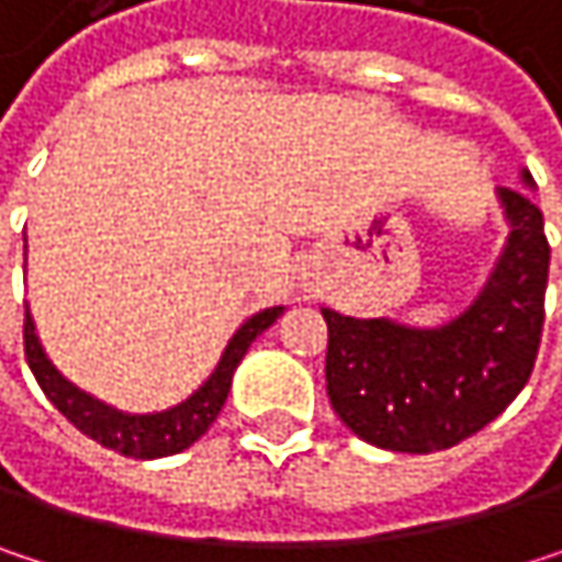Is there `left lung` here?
Returning a JSON list of instances; mask_svg holds the SVG:
<instances>
[{"label":"left lung","instance_id":"left-lung-1","mask_svg":"<svg viewBox=\"0 0 562 562\" xmlns=\"http://www.w3.org/2000/svg\"><path fill=\"white\" fill-rule=\"evenodd\" d=\"M520 181L533 188L530 171ZM505 250L465 312L436 328L322 308L331 409L364 442L439 452L488 426L524 391L543 331L550 244L527 191L498 188Z\"/></svg>","mask_w":562,"mask_h":562}]
</instances>
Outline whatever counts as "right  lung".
I'll list each match as a JSON object with an SVG mask.
<instances>
[{
	"label": "right lung",
	"mask_w": 562,
	"mask_h": 562,
	"mask_svg": "<svg viewBox=\"0 0 562 562\" xmlns=\"http://www.w3.org/2000/svg\"><path fill=\"white\" fill-rule=\"evenodd\" d=\"M282 312H285L282 305H273V308L250 315L227 341L214 374L188 400H181L178 406H169L162 413H123V409L106 406L103 400L83 393L80 387H74L48 361L29 308H25V358H29V368H32L38 387L83 436H90L103 449H113L130 459H162V456H175V452L188 449L191 442H198L207 432V426L217 419V413L231 393L234 371L244 361L247 348L254 345L257 335H263L280 318Z\"/></svg>",
	"instance_id": "right-lung-1"
}]
</instances>
